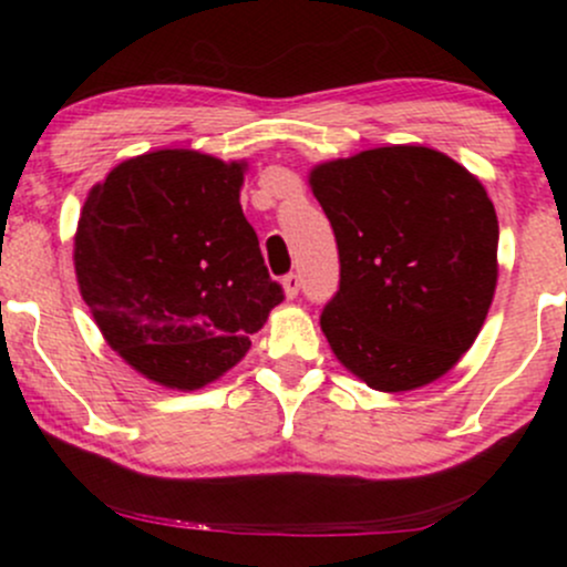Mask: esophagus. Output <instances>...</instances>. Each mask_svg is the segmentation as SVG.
<instances>
[{
    "label": "esophagus",
    "instance_id": "34e87169",
    "mask_svg": "<svg viewBox=\"0 0 567 567\" xmlns=\"http://www.w3.org/2000/svg\"><path fill=\"white\" fill-rule=\"evenodd\" d=\"M282 290H285V298H296L298 290H301V279H298V275H290L282 279Z\"/></svg>",
    "mask_w": 567,
    "mask_h": 567
}]
</instances>
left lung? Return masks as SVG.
Here are the masks:
<instances>
[{"label": "left lung", "instance_id": "1", "mask_svg": "<svg viewBox=\"0 0 567 567\" xmlns=\"http://www.w3.org/2000/svg\"><path fill=\"white\" fill-rule=\"evenodd\" d=\"M309 186L333 226L341 285L320 324L375 392L442 379L483 328L498 279V218L477 175L429 146L322 162Z\"/></svg>", "mask_w": 567, "mask_h": 567}]
</instances>
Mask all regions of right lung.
Listing matches in <instances>:
<instances>
[{
  "label": "right lung",
  "instance_id": "obj_1",
  "mask_svg": "<svg viewBox=\"0 0 567 567\" xmlns=\"http://www.w3.org/2000/svg\"><path fill=\"white\" fill-rule=\"evenodd\" d=\"M245 171L159 148L120 162L82 205L84 303L109 347L159 386L194 392L220 379L282 301L239 205Z\"/></svg>",
  "mask_w": 567,
  "mask_h": 567
}]
</instances>
